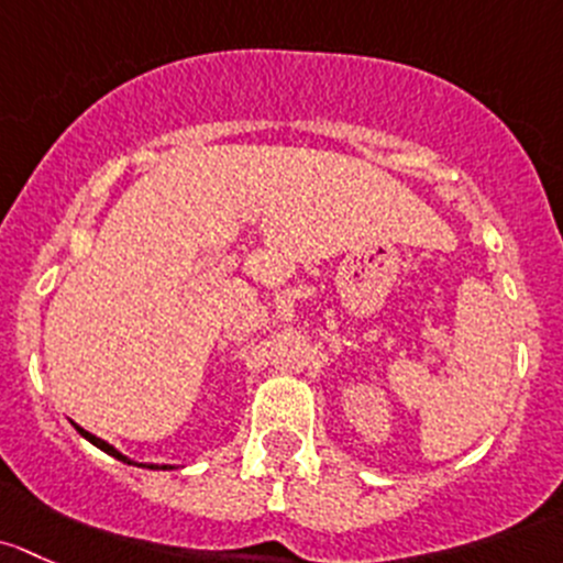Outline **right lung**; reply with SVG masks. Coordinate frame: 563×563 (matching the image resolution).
Here are the masks:
<instances>
[{
	"label": "right lung",
	"mask_w": 563,
	"mask_h": 563,
	"mask_svg": "<svg viewBox=\"0 0 563 563\" xmlns=\"http://www.w3.org/2000/svg\"><path fill=\"white\" fill-rule=\"evenodd\" d=\"M75 428H78V426H75ZM78 431H80V437H86V439H89V442H91V444H97V448H100V450H106V453H108V455L119 457V461H124V463H132V461H130V457H124V455H121V453H119V450H115V448H110V444H108V442H102V439L91 437V433H89V431H84V428H78ZM148 468H167V466H148Z\"/></svg>",
	"instance_id": "obj_1"
}]
</instances>
